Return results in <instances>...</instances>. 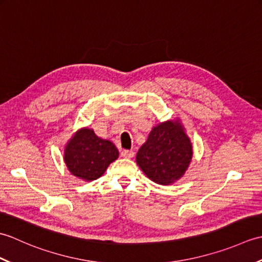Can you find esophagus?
Returning <instances> with one entry per match:
<instances>
[{
	"label": "esophagus",
	"mask_w": 262,
	"mask_h": 262,
	"mask_svg": "<svg viewBox=\"0 0 262 262\" xmlns=\"http://www.w3.org/2000/svg\"><path fill=\"white\" fill-rule=\"evenodd\" d=\"M121 155H122V157H124L125 159H132L133 157H134V152L129 151V149H124V151L121 152Z\"/></svg>",
	"instance_id": "1"
}]
</instances>
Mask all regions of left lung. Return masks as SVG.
<instances>
[{
  "mask_svg": "<svg viewBox=\"0 0 262 262\" xmlns=\"http://www.w3.org/2000/svg\"><path fill=\"white\" fill-rule=\"evenodd\" d=\"M192 158V145L179 120L153 127L138 149L136 163L152 181L171 185L185 174Z\"/></svg>",
  "mask_w": 262,
  "mask_h": 262,
  "instance_id": "obj_1",
  "label": "left lung"
}]
</instances>
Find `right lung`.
<instances>
[{
    "mask_svg": "<svg viewBox=\"0 0 262 262\" xmlns=\"http://www.w3.org/2000/svg\"><path fill=\"white\" fill-rule=\"evenodd\" d=\"M118 155V149L110 141L98 137L93 129L81 128L65 146L64 161L72 174L92 181L101 177Z\"/></svg>",
    "mask_w": 262,
    "mask_h": 262,
    "instance_id": "obj_1",
    "label": "right lung"
}]
</instances>
